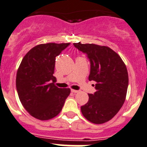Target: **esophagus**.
Listing matches in <instances>:
<instances>
[{
  "mask_svg": "<svg viewBox=\"0 0 147 147\" xmlns=\"http://www.w3.org/2000/svg\"><path fill=\"white\" fill-rule=\"evenodd\" d=\"M71 92H74V93H77L78 92H79L78 90H71Z\"/></svg>",
  "mask_w": 147,
  "mask_h": 147,
  "instance_id": "obj_1",
  "label": "esophagus"
}]
</instances>
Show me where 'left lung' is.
Instances as JSON below:
<instances>
[{"mask_svg": "<svg viewBox=\"0 0 147 147\" xmlns=\"http://www.w3.org/2000/svg\"><path fill=\"white\" fill-rule=\"evenodd\" d=\"M73 45L90 60L89 81L96 82V91L88 94V102L81 107V113L92 123H106L118 113L125 102L129 85L126 66L108 47L81 42Z\"/></svg>", "mask_w": 147, "mask_h": 147, "instance_id": "1", "label": "left lung"}]
</instances>
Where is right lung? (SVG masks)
Here are the masks:
<instances>
[{
  "mask_svg": "<svg viewBox=\"0 0 147 147\" xmlns=\"http://www.w3.org/2000/svg\"><path fill=\"white\" fill-rule=\"evenodd\" d=\"M69 45L46 43L36 45L26 54L18 67V97L26 111L36 119L48 120L56 117L69 95L70 89L58 88L54 84L56 78L53 76L56 57Z\"/></svg>",
  "mask_w": 147,
  "mask_h": 147,
  "instance_id": "1",
  "label": "right lung"
}]
</instances>
